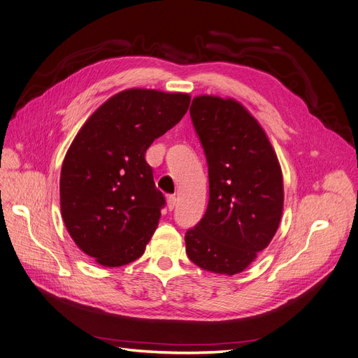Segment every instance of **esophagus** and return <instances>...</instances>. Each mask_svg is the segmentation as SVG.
I'll use <instances>...</instances> for the list:
<instances>
[{
  "mask_svg": "<svg viewBox=\"0 0 358 358\" xmlns=\"http://www.w3.org/2000/svg\"><path fill=\"white\" fill-rule=\"evenodd\" d=\"M166 202H168V209L172 210V209L176 208V205H177V197H176L174 194H169V196L166 197Z\"/></svg>",
  "mask_w": 358,
  "mask_h": 358,
  "instance_id": "esophagus-1",
  "label": "esophagus"
}]
</instances>
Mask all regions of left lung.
<instances>
[{"label":"left lung","instance_id":"obj_1","mask_svg":"<svg viewBox=\"0 0 358 358\" xmlns=\"http://www.w3.org/2000/svg\"><path fill=\"white\" fill-rule=\"evenodd\" d=\"M190 117L206 157L209 202L202 220L184 236L186 252L197 267L233 275L268 246L279 229L280 165L266 132L241 103L196 97Z\"/></svg>","mask_w":358,"mask_h":358}]
</instances>
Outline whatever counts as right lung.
Instances as JSON below:
<instances>
[{"instance_id":"obj_1","label":"right lung","mask_w":358,"mask_h":358,"mask_svg":"<svg viewBox=\"0 0 358 358\" xmlns=\"http://www.w3.org/2000/svg\"><path fill=\"white\" fill-rule=\"evenodd\" d=\"M189 104L181 92L125 90L103 103L71 144L60 174L62 217L78 248L101 266L143 255L165 206L145 150Z\"/></svg>"}]
</instances>
